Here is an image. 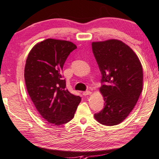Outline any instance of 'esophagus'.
Here are the masks:
<instances>
[{"mask_svg":"<svg viewBox=\"0 0 159 159\" xmlns=\"http://www.w3.org/2000/svg\"><path fill=\"white\" fill-rule=\"evenodd\" d=\"M91 93H92V92H90V91H85L82 93V94L84 96H87V95H90Z\"/></svg>","mask_w":159,"mask_h":159,"instance_id":"esophagus-1","label":"esophagus"}]
</instances>
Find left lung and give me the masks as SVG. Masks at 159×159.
<instances>
[{"mask_svg": "<svg viewBox=\"0 0 159 159\" xmlns=\"http://www.w3.org/2000/svg\"><path fill=\"white\" fill-rule=\"evenodd\" d=\"M101 73L104 107L94 114L103 125L120 123L133 110L142 91L143 71L138 57L121 41L111 39L92 43Z\"/></svg>", "mask_w": 159, "mask_h": 159, "instance_id": "left-lung-1", "label": "left lung"}]
</instances>
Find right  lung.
I'll list each match as a JSON object with an SVG mask.
<instances>
[{
    "label": "right lung",
    "instance_id": "1",
    "mask_svg": "<svg viewBox=\"0 0 159 159\" xmlns=\"http://www.w3.org/2000/svg\"><path fill=\"white\" fill-rule=\"evenodd\" d=\"M76 48L70 41L48 39L34 46L26 61L29 95L40 115L56 125L71 120L81 101L66 89L62 75L67 58Z\"/></svg>",
    "mask_w": 159,
    "mask_h": 159
}]
</instances>
